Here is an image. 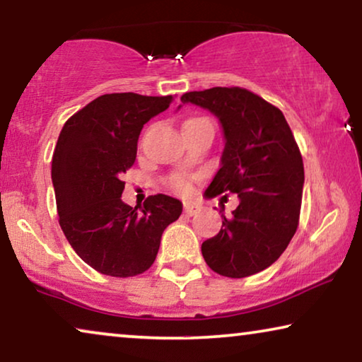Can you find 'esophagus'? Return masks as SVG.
<instances>
[{
	"label": "esophagus",
	"mask_w": 362,
	"mask_h": 362,
	"mask_svg": "<svg viewBox=\"0 0 362 362\" xmlns=\"http://www.w3.org/2000/svg\"><path fill=\"white\" fill-rule=\"evenodd\" d=\"M199 211H201V207H199L197 204H194V202H186L185 204V214H186V216L192 217V216H196Z\"/></svg>",
	"instance_id": "34e87169"
}]
</instances>
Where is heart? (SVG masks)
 <instances>
[{
	"label": "heart",
	"mask_w": 362,
	"mask_h": 362,
	"mask_svg": "<svg viewBox=\"0 0 362 362\" xmlns=\"http://www.w3.org/2000/svg\"><path fill=\"white\" fill-rule=\"evenodd\" d=\"M204 117H196V119H189V120H202ZM187 120V122H189ZM168 185L173 191L180 192V194H187L191 189V177L185 175V173H176L168 180Z\"/></svg>",
	"instance_id": "obj_1"
}]
</instances>
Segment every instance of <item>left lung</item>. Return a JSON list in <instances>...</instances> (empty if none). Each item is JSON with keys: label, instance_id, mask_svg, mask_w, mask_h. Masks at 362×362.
Masks as SVG:
<instances>
[{"label": "left lung", "instance_id": "1", "mask_svg": "<svg viewBox=\"0 0 362 362\" xmlns=\"http://www.w3.org/2000/svg\"><path fill=\"white\" fill-rule=\"evenodd\" d=\"M217 116L225 146L206 196L238 194L232 217L222 216L216 237L202 243L212 271L246 277L277 261L298 227L303 161L281 109L245 88H211L181 96Z\"/></svg>", "mask_w": 362, "mask_h": 362}]
</instances>
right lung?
Returning <instances> with one entry per match:
<instances>
[{
  "label": "right lung",
  "mask_w": 362,
  "mask_h": 362,
  "mask_svg": "<svg viewBox=\"0 0 362 362\" xmlns=\"http://www.w3.org/2000/svg\"><path fill=\"white\" fill-rule=\"evenodd\" d=\"M171 101L173 96L103 94L73 114L57 140L52 182L60 227L76 255L101 274H142L153 264L165 228L181 216L182 204L165 194L135 207L120 199L144 124Z\"/></svg>",
  "instance_id": "1"
}]
</instances>
